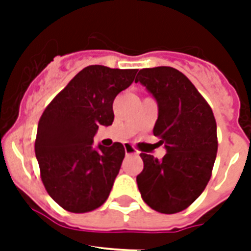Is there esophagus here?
Segmentation results:
<instances>
[{
    "label": "esophagus",
    "mask_w": 251,
    "mask_h": 251,
    "mask_svg": "<svg viewBox=\"0 0 251 251\" xmlns=\"http://www.w3.org/2000/svg\"><path fill=\"white\" fill-rule=\"evenodd\" d=\"M125 152L126 155H138V151L134 149L133 146L125 145Z\"/></svg>",
    "instance_id": "34e87169"
}]
</instances>
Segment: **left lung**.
<instances>
[{
  "label": "left lung",
  "mask_w": 251,
  "mask_h": 251,
  "mask_svg": "<svg viewBox=\"0 0 251 251\" xmlns=\"http://www.w3.org/2000/svg\"><path fill=\"white\" fill-rule=\"evenodd\" d=\"M139 82L157 102L153 135L167 153L159 160L141 153L137 176L142 199L161 214L185 210L211 178L216 152V121L210 105L182 73L169 66L139 70Z\"/></svg>",
  "instance_id": "obj_1"
}]
</instances>
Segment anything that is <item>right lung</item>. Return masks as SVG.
I'll return each instance as SVG.
<instances>
[{
	"label": "right lung",
	"instance_id": "obj_1",
	"mask_svg": "<svg viewBox=\"0 0 251 251\" xmlns=\"http://www.w3.org/2000/svg\"><path fill=\"white\" fill-rule=\"evenodd\" d=\"M135 74L137 69L87 66L41 114L35 142L41 181L66 211L88 212L109 197L125 149L118 142L94 147V137L100 125H112L114 98Z\"/></svg>",
	"mask_w": 251,
	"mask_h": 251
}]
</instances>
